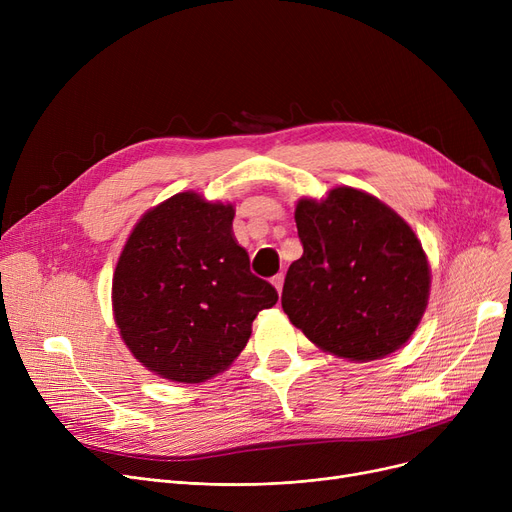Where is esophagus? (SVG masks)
I'll use <instances>...</instances> for the list:
<instances>
[{"mask_svg":"<svg viewBox=\"0 0 512 512\" xmlns=\"http://www.w3.org/2000/svg\"><path fill=\"white\" fill-rule=\"evenodd\" d=\"M272 284H274V288L278 290V294H282V286H284V274H276V276L272 278Z\"/></svg>","mask_w":512,"mask_h":512,"instance_id":"34e87169","label":"esophagus"}]
</instances>
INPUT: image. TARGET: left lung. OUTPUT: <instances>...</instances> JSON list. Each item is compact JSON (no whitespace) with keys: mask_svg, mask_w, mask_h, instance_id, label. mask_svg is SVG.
<instances>
[{"mask_svg":"<svg viewBox=\"0 0 512 512\" xmlns=\"http://www.w3.org/2000/svg\"><path fill=\"white\" fill-rule=\"evenodd\" d=\"M303 257L292 261L282 309L317 346L351 361L382 359L415 332L429 297V265L409 224L351 186L301 199Z\"/></svg>","mask_w":512,"mask_h":512,"instance_id":"8db88e82","label":"left lung"}]
</instances>
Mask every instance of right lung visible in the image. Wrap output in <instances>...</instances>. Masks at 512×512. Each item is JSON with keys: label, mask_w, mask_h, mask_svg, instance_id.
<instances>
[{"label": "right lung", "mask_w": 512, "mask_h": 512, "mask_svg": "<svg viewBox=\"0 0 512 512\" xmlns=\"http://www.w3.org/2000/svg\"><path fill=\"white\" fill-rule=\"evenodd\" d=\"M234 207L180 193L134 226L114 274L120 334L147 369L199 384L245 348L261 309L278 301L232 236Z\"/></svg>", "instance_id": "right-lung-1"}]
</instances>
